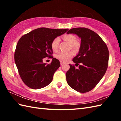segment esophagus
Instances as JSON below:
<instances>
[{"label": "esophagus", "instance_id": "esophagus-1", "mask_svg": "<svg viewBox=\"0 0 121 121\" xmlns=\"http://www.w3.org/2000/svg\"><path fill=\"white\" fill-rule=\"evenodd\" d=\"M60 64H61V65H63L64 64V62H62V61H60Z\"/></svg>", "mask_w": 121, "mask_h": 121}]
</instances>
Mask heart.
I'll return each mask as SVG.
<instances>
[{"label":"heart","mask_w":121,"mask_h":121,"mask_svg":"<svg viewBox=\"0 0 121 121\" xmlns=\"http://www.w3.org/2000/svg\"><path fill=\"white\" fill-rule=\"evenodd\" d=\"M64 40L68 42L71 45V48L75 52L78 51L81 47V44L77 41L76 37L73 34H66L62 37ZM60 39L59 37H56L52 40L51 43V47L53 51H57L58 50ZM74 56L73 51L68 52H60L56 56V58L62 62H67Z\"/></svg>","instance_id":"obj_1"}]
</instances>
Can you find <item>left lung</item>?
Segmentation results:
<instances>
[{
  "instance_id": "left-lung-1",
  "label": "left lung",
  "mask_w": 121,
  "mask_h": 121,
  "mask_svg": "<svg viewBox=\"0 0 121 121\" xmlns=\"http://www.w3.org/2000/svg\"><path fill=\"white\" fill-rule=\"evenodd\" d=\"M70 33L78 35L81 43L79 53L73 59L79 65L78 69L70 65V69L66 73V81L77 91L88 92L96 87L107 70L108 48L96 33L87 28H73L68 30L67 34Z\"/></svg>"
}]
</instances>
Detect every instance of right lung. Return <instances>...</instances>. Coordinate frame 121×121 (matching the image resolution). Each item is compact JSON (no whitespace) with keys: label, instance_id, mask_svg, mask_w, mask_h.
<instances>
[{"label":"right lung","instance_id":"right-lung-1","mask_svg":"<svg viewBox=\"0 0 121 121\" xmlns=\"http://www.w3.org/2000/svg\"><path fill=\"white\" fill-rule=\"evenodd\" d=\"M68 30L40 27L20 38L15 50L14 61L19 75L27 86L37 89L51 83L54 73L60 66V61L52 56L51 43ZM46 57L53 58L50 64L42 62L43 58Z\"/></svg>","mask_w":121,"mask_h":121}]
</instances>
